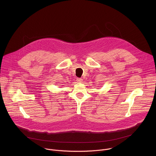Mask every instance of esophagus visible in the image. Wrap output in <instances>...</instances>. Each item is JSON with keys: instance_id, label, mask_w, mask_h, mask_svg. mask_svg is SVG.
<instances>
[{"instance_id": "obj_1", "label": "esophagus", "mask_w": 156, "mask_h": 156, "mask_svg": "<svg viewBox=\"0 0 156 156\" xmlns=\"http://www.w3.org/2000/svg\"><path fill=\"white\" fill-rule=\"evenodd\" d=\"M76 81H77L78 83H81V82L83 81V79L80 78H76Z\"/></svg>"}]
</instances>
